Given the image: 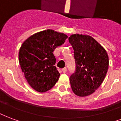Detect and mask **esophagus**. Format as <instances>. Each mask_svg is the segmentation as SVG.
I'll use <instances>...</instances> for the list:
<instances>
[{
  "label": "esophagus",
  "mask_w": 121,
  "mask_h": 121,
  "mask_svg": "<svg viewBox=\"0 0 121 121\" xmlns=\"http://www.w3.org/2000/svg\"><path fill=\"white\" fill-rule=\"evenodd\" d=\"M66 71H67V69H66V68H64L62 69V71L64 73H65L66 72Z\"/></svg>",
  "instance_id": "obj_1"
}]
</instances>
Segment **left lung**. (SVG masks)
<instances>
[{"label": "left lung", "mask_w": 121, "mask_h": 121, "mask_svg": "<svg viewBox=\"0 0 121 121\" xmlns=\"http://www.w3.org/2000/svg\"><path fill=\"white\" fill-rule=\"evenodd\" d=\"M69 42L74 50L76 71L69 78L73 92L77 96H89L99 88L108 69L105 49L91 36L72 34Z\"/></svg>", "instance_id": "left-lung-1"}]
</instances>
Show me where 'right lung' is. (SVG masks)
<instances>
[{
  "instance_id": "add662e5",
  "label": "right lung",
  "mask_w": 121,
  "mask_h": 121,
  "mask_svg": "<svg viewBox=\"0 0 121 121\" xmlns=\"http://www.w3.org/2000/svg\"><path fill=\"white\" fill-rule=\"evenodd\" d=\"M67 38L64 33L47 29L32 35L22 44L19 63L28 83L36 91H48L58 81L60 73L54 66L53 52Z\"/></svg>"
}]
</instances>
